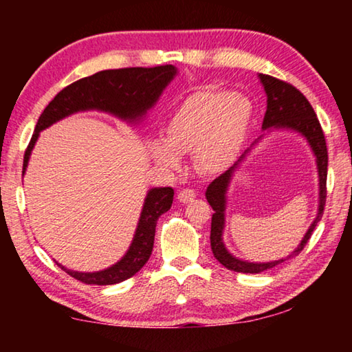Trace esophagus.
I'll list each match as a JSON object with an SVG mask.
<instances>
[{"label":"esophagus","instance_id":"obj_1","mask_svg":"<svg viewBox=\"0 0 352 352\" xmlns=\"http://www.w3.org/2000/svg\"><path fill=\"white\" fill-rule=\"evenodd\" d=\"M195 190L194 189H182L180 192H178V200L182 201V204H189V201H192L195 199Z\"/></svg>","mask_w":352,"mask_h":352}]
</instances>
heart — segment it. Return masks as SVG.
<instances>
[{"mask_svg": "<svg viewBox=\"0 0 352 352\" xmlns=\"http://www.w3.org/2000/svg\"><path fill=\"white\" fill-rule=\"evenodd\" d=\"M252 119L253 105L242 94L197 90L170 113L163 129L164 140L148 142V152L170 170L180 169V155L192 153L199 172L220 174L239 157Z\"/></svg>", "mask_w": 352, "mask_h": 352, "instance_id": "obj_1", "label": "heart"}]
</instances>
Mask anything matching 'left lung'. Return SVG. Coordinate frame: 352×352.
Here are the masks:
<instances>
[{
	"label": "left lung",
	"instance_id": "obj_1",
	"mask_svg": "<svg viewBox=\"0 0 352 352\" xmlns=\"http://www.w3.org/2000/svg\"><path fill=\"white\" fill-rule=\"evenodd\" d=\"M259 80L264 87L265 96H267V110L264 121H262V130L264 135H261L256 140L252 147L247 148L245 152L241 155V158L231 166V168L223 172L222 175L217 177L216 180L210 183V186L206 188V200L214 210L212 219H211V250L214 258H216L220 264L226 267L228 270L239 272V273H261L273 267L281 264V262L287 261L290 258H295L296 254L311 239L312 231L315 226L321 220L326 204V177H327V148H326V140L321 130L320 121L317 119V115L312 109V105L309 104V100L302 96L301 91H298L295 87H292L290 83L283 82L275 77L267 76V74H258ZM273 129H287L288 131H294L302 135L311 147V150L316 157V164H318L319 172V210L318 216L314 222L309 227L307 234L303 236L302 242L298 247L290 255L278 261H270L269 263H252L240 258H236L229 250L226 248L223 242V230L224 229V211L226 210V194L228 193L229 184L232 181V177L240 167L243 160L246 155L251 151V148L265 135V133H270Z\"/></svg>",
	"mask_w": 352,
	"mask_h": 352
}]
</instances>
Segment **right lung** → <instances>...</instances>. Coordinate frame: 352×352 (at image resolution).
<instances>
[{
  "mask_svg": "<svg viewBox=\"0 0 352 352\" xmlns=\"http://www.w3.org/2000/svg\"><path fill=\"white\" fill-rule=\"evenodd\" d=\"M178 69L174 65L155 68L105 69L90 77L71 83L47 104L38 118L31 142L25 152L23 175L26 174L29 158L40 132L52 124L79 111H104L121 121L138 126L147 111L158 102L166 87L174 80ZM174 201L172 188H152L147 190L144 205L136 225L132 243L126 254L115 264L99 272H76L58 264L62 270L79 281L94 285H110L126 281L138 273L152 254L155 226L162 214L170 210Z\"/></svg>",
  "mask_w": 352,
  "mask_h": 352,
  "instance_id": "add662e5",
  "label": "right lung"
}]
</instances>
